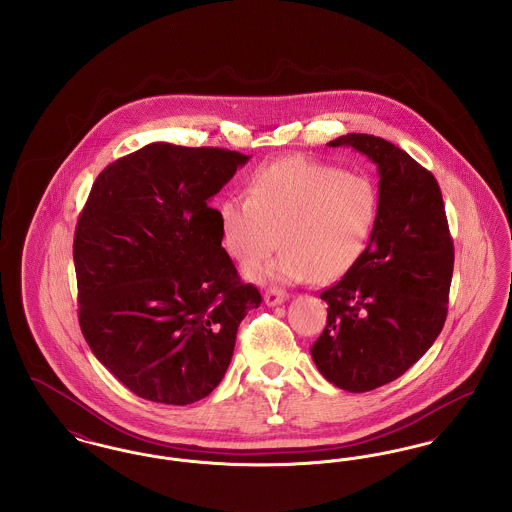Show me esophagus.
<instances>
[{
	"label": "esophagus",
	"mask_w": 512,
	"mask_h": 512,
	"mask_svg": "<svg viewBox=\"0 0 512 512\" xmlns=\"http://www.w3.org/2000/svg\"><path fill=\"white\" fill-rule=\"evenodd\" d=\"M286 299H288V293L284 292V290L268 288L267 292H265V303H267L268 307L280 305V303H284Z\"/></svg>",
	"instance_id": "esophagus-1"
}]
</instances>
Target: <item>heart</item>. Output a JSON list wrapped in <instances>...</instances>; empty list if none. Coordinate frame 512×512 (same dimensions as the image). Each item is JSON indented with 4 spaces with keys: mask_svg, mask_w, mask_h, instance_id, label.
<instances>
[{
    "mask_svg": "<svg viewBox=\"0 0 512 512\" xmlns=\"http://www.w3.org/2000/svg\"><path fill=\"white\" fill-rule=\"evenodd\" d=\"M247 195L220 201L224 245L251 267L276 249L280 232L284 253L274 274L288 282L311 276L330 282L347 274L365 255L380 209L370 178L303 157L259 167Z\"/></svg>",
    "mask_w": 512,
    "mask_h": 512,
    "instance_id": "b5f03b06",
    "label": "heart"
}]
</instances>
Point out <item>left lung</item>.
Segmentation results:
<instances>
[{
  "label": "left lung",
  "instance_id": "left-lung-1",
  "mask_svg": "<svg viewBox=\"0 0 512 512\" xmlns=\"http://www.w3.org/2000/svg\"><path fill=\"white\" fill-rule=\"evenodd\" d=\"M376 163L378 220L359 263L320 293L326 326L311 355L341 390L390 384L432 347L445 324L453 276V238L434 174L384 138L340 136Z\"/></svg>",
  "mask_w": 512,
  "mask_h": 512
}]
</instances>
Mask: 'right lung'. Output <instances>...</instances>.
I'll return each instance as SVG.
<instances>
[{"label":"right lung","instance_id":"1","mask_svg":"<svg viewBox=\"0 0 512 512\" xmlns=\"http://www.w3.org/2000/svg\"><path fill=\"white\" fill-rule=\"evenodd\" d=\"M220 147L149 144L99 172L74 230L78 322L138 397L190 405L215 390L238 326L263 301L222 247L209 199L247 163Z\"/></svg>","mask_w":512,"mask_h":512}]
</instances>
